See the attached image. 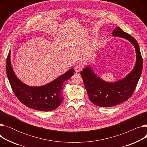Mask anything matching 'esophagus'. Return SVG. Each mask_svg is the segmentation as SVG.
Wrapping results in <instances>:
<instances>
[{"label": "esophagus", "mask_w": 147, "mask_h": 147, "mask_svg": "<svg viewBox=\"0 0 147 147\" xmlns=\"http://www.w3.org/2000/svg\"><path fill=\"white\" fill-rule=\"evenodd\" d=\"M83 69V65L81 64H78L75 67H74V69L76 72H79L82 69Z\"/></svg>", "instance_id": "1"}]
</instances>
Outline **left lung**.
Segmentation results:
<instances>
[{
    "instance_id": "obj_1",
    "label": "left lung",
    "mask_w": 147,
    "mask_h": 147,
    "mask_svg": "<svg viewBox=\"0 0 147 147\" xmlns=\"http://www.w3.org/2000/svg\"><path fill=\"white\" fill-rule=\"evenodd\" d=\"M113 36L125 38L132 43L135 49L136 61L132 71L124 79L114 83L105 82L99 78L89 66L81 71L80 74L90 101L101 107H111L130 98L134 94L142 71V58L135 38L123 32L120 27L113 30Z\"/></svg>"
}]
</instances>
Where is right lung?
Instances as JSON below:
<instances>
[{
  "label": "right lung",
  "mask_w": 147,
  "mask_h": 147,
  "mask_svg": "<svg viewBox=\"0 0 147 147\" xmlns=\"http://www.w3.org/2000/svg\"><path fill=\"white\" fill-rule=\"evenodd\" d=\"M6 71L14 94L19 101L30 109L49 111L56 109L63 101V89L65 81L74 73L71 68L52 82L40 86H30L22 83L15 74L11 63V51L6 60Z\"/></svg>",
  "instance_id": "add662e5"
}]
</instances>
